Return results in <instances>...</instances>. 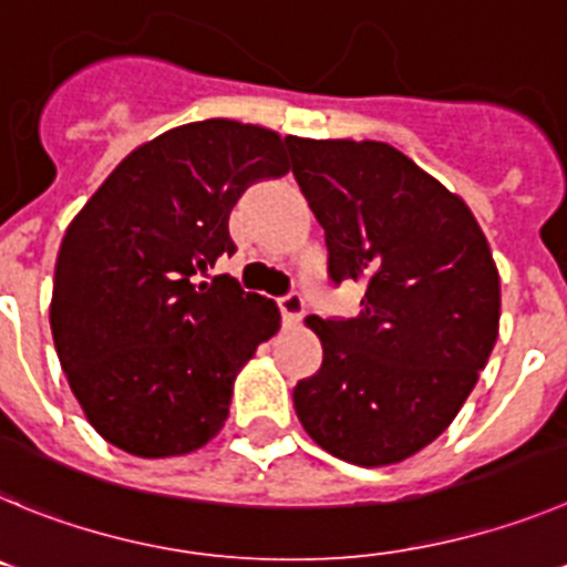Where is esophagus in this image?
I'll list each match as a JSON object with an SVG mask.
<instances>
[{
  "label": "esophagus",
  "mask_w": 567,
  "mask_h": 567,
  "mask_svg": "<svg viewBox=\"0 0 567 567\" xmlns=\"http://www.w3.org/2000/svg\"><path fill=\"white\" fill-rule=\"evenodd\" d=\"M279 310H282V319L288 324H296L305 313V296L299 290H290V293L279 296Z\"/></svg>",
  "instance_id": "obj_1"
}]
</instances>
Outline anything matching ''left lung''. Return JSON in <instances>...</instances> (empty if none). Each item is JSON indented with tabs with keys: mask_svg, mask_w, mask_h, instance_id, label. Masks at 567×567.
<instances>
[{
	"mask_svg": "<svg viewBox=\"0 0 567 567\" xmlns=\"http://www.w3.org/2000/svg\"><path fill=\"white\" fill-rule=\"evenodd\" d=\"M288 146L330 282L364 285L353 319L308 316L324 359L293 386L296 415L341 461L401 463L455 421L492 355L497 265L466 203L404 152L296 135Z\"/></svg>",
	"mask_w": 567,
	"mask_h": 567,
	"instance_id": "1",
	"label": "left lung"
}]
</instances>
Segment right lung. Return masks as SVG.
<instances>
[{
  "mask_svg": "<svg viewBox=\"0 0 567 567\" xmlns=\"http://www.w3.org/2000/svg\"><path fill=\"white\" fill-rule=\"evenodd\" d=\"M285 141L228 118L163 132L115 166L55 259V353L95 432L137 457L188 455L228 417L237 372L279 330L274 299L208 268L228 214L288 175Z\"/></svg>",
  "mask_w": 567,
  "mask_h": 567,
  "instance_id": "add662e5",
  "label": "right lung"
}]
</instances>
